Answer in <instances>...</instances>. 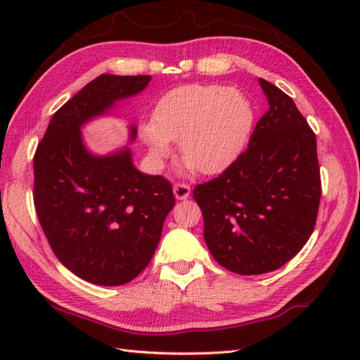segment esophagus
<instances>
[{"instance_id": "obj_1", "label": "esophagus", "mask_w": 360, "mask_h": 360, "mask_svg": "<svg viewBox=\"0 0 360 360\" xmlns=\"http://www.w3.org/2000/svg\"><path fill=\"white\" fill-rule=\"evenodd\" d=\"M190 187L187 184H174L173 186V193H174V198L176 200H187V198H190Z\"/></svg>"}]
</instances>
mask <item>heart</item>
<instances>
[{"label":"heart","instance_id":"obj_1","mask_svg":"<svg viewBox=\"0 0 360 360\" xmlns=\"http://www.w3.org/2000/svg\"><path fill=\"white\" fill-rule=\"evenodd\" d=\"M255 112L243 91L218 83L173 88L159 98L153 122L139 128L155 160L164 159L179 141L182 170L217 174L231 167L246 145Z\"/></svg>","mask_w":360,"mask_h":360}]
</instances>
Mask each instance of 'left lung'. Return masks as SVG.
I'll list each match as a JSON object with an SVG mask.
<instances>
[{"label":"left lung","instance_id":"8db88e82","mask_svg":"<svg viewBox=\"0 0 360 360\" xmlns=\"http://www.w3.org/2000/svg\"><path fill=\"white\" fill-rule=\"evenodd\" d=\"M258 83L269 110L248 150L193 190L212 257L240 275L271 272L294 258L314 231L322 193L316 134L292 98Z\"/></svg>","mask_w":360,"mask_h":360}]
</instances>
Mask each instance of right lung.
<instances>
[{"label": "right lung", "mask_w": 360, "mask_h": 360, "mask_svg": "<svg viewBox=\"0 0 360 360\" xmlns=\"http://www.w3.org/2000/svg\"><path fill=\"white\" fill-rule=\"evenodd\" d=\"M150 75L102 74L53 114L34 158V202L53 254L72 274L101 286L136 278L155 254L174 205L172 184L137 170L131 148L97 155L82 128L114 114L148 86ZM128 142L137 137L128 127Z\"/></svg>", "instance_id": "add662e5"}]
</instances>
